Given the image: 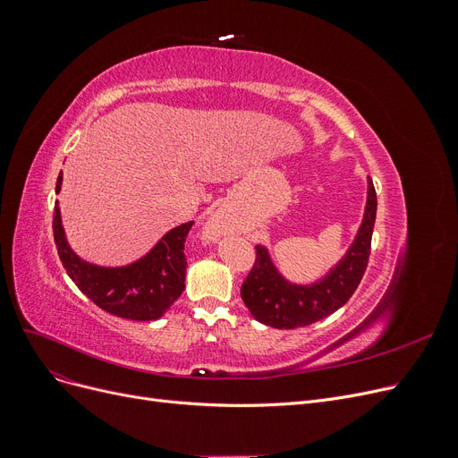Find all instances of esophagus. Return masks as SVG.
<instances>
[{"instance_id":"34e87169","label":"esophagus","mask_w":458,"mask_h":458,"mask_svg":"<svg viewBox=\"0 0 458 458\" xmlns=\"http://www.w3.org/2000/svg\"><path fill=\"white\" fill-rule=\"evenodd\" d=\"M233 229V217L225 210H217L210 219L206 221L204 233L210 241H217L221 234H227Z\"/></svg>"}]
</instances>
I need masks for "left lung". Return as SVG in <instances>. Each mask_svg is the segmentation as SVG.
Segmentation results:
<instances>
[{"instance_id":"left-lung-1","label":"left lung","mask_w":458,"mask_h":458,"mask_svg":"<svg viewBox=\"0 0 458 458\" xmlns=\"http://www.w3.org/2000/svg\"><path fill=\"white\" fill-rule=\"evenodd\" d=\"M363 224L350 250L321 281L313 284L288 283L276 271L266 246H256L254 267L241 286V298L256 321L273 328H298L321 321L340 310L361 283L369 256L374 219H377V191L369 177Z\"/></svg>"}]
</instances>
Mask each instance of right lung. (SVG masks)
<instances>
[{"label":"right lung","instance_id":"right-lung-1","mask_svg":"<svg viewBox=\"0 0 458 458\" xmlns=\"http://www.w3.org/2000/svg\"><path fill=\"white\" fill-rule=\"evenodd\" d=\"M63 172L55 192L61 191ZM192 221L168 231L141 259L122 267L84 261L66 242L59 202H55L53 237L68 276L95 306L131 321H155L168 311L185 288V239Z\"/></svg>","mask_w":458,"mask_h":458}]
</instances>
